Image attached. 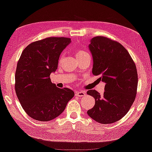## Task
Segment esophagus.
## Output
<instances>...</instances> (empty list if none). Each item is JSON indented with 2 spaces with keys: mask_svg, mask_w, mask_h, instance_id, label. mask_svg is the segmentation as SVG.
<instances>
[{
  "mask_svg": "<svg viewBox=\"0 0 152 152\" xmlns=\"http://www.w3.org/2000/svg\"><path fill=\"white\" fill-rule=\"evenodd\" d=\"M86 93L85 91H76V96L78 97H83L85 96Z\"/></svg>",
  "mask_w": 152,
  "mask_h": 152,
  "instance_id": "obj_1",
  "label": "esophagus"
}]
</instances>
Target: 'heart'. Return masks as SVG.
<instances>
[{
    "mask_svg": "<svg viewBox=\"0 0 152 152\" xmlns=\"http://www.w3.org/2000/svg\"><path fill=\"white\" fill-rule=\"evenodd\" d=\"M85 54H87V53L83 50H76V56L77 58L82 57V56H85ZM63 59V54L61 55L60 58H59V61H59V63H61Z\"/></svg>",
    "mask_w": 152,
    "mask_h": 152,
    "instance_id": "obj_1",
    "label": "heart"
}]
</instances>
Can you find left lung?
<instances>
[{"label":"left lung","instance_id":"left-lung-1","mask_svg":"<svg viewBox=\"0 0 152 152\" xmlns=\"http://www.w3.org/2000/svg\"><path fill=\"white\" fill-rule=\"evenodd\" d=\"M89 48L94 61L92 73L105 83V91L87 94L94 98L95 105L87 111L98 123L113 124L129 111L137 95L138 74L135 63L121 44L103 36L91 39Z\"/></svg>","mask_w":152,"mask_h":152}]
</instances>
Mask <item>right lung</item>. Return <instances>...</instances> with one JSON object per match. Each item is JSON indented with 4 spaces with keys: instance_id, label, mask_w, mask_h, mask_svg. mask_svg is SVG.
I'll use <instances>...</instances> for the list:
<instances>
[{
    "instance_id": "1",
    "label": "right lung",
    "mask_w": 152,
    "mask_h": 152,
    "mask_svg": "<svg viewBox=\"0 0 152 152\" xmlns=\"http://www.w3.org/2000/svg\"><path fill=\"white\" fill-rule=\"evenodd\" d=\"M70 42V38L50 37L31 43L22 51L15 71V89L31 118L41 121L56 118L74 97L73 91L58 88L50 78L57 69L61 53Z\"/></svg>"
}]
</instances>
